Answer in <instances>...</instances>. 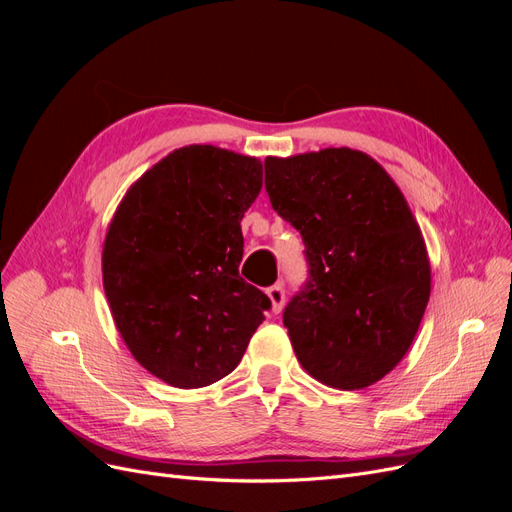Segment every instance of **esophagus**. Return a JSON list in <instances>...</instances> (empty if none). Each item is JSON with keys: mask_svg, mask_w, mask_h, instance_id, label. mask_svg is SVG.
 <instances>
[{"mask_svg": "<svg viewBox=\"0 0 512 512\" xmlns=\"http://www.w3.org/2000/svg\"><path fill=\"white\" fill-rule=\"evenodd\" d=\"M267 297L271 301V312L273 314H280L282 307H284V301H286L284 286L282 284H273L271 288H267Z\"/></svg>", "mask_w": 512, "mask_h": 512, "instance_id": "1", "label": "esophagus"}]
</instances>
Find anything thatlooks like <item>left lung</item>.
Wrapping results in <instances>:
<instances>
[{"mask_svg":"<svg viewBox=\"0 0 512 512\" xmlns=\"http://www.w3.org/2000/svg\"><path fill=\"white\" fill-rule=\"evenodd\" d=\"M273 209L301 232L309 277L284 327L309 376L339 391L382 380L410 350L431 292L423 232L404 194L363 151L265 160Z\"/></svg>","mask_w":512,"mask_h":512,"instance_id":"obj_1","label":"left lung"}]
</instances>
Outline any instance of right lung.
<instances>
[{
	"instance_id": "1",
	"label": "right lung",
	"mask_w": 512,
	"mask_h": 512,
	"mask_svg": "<svg viewBox=\"0 0 512 512\" xmlns=\"http://www.w3.org/2000/svg\"><path fill=\"white\" fill-rule=\"evenodd\" d=\"M260 188V160L181 147L132 183L108 224L102 282L115 327L170 386L228 376L271 307L239 275L241 220Z\"/></svg>"
}]
</instances>
